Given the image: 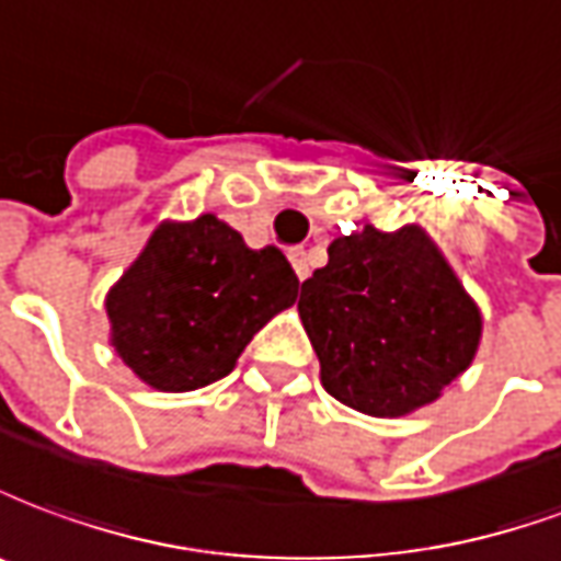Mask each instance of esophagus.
<instances>
[{
  "label": "esophagus",
  "instance_id": "1",
  "mask_svg": "<svg viewBox=\"0 0 561 561\" xmlns=\"http://www.w3.org/2000/svg\"><path fill=\"white\" fill-rule=\"evenodd\" d=\"M289 262H293V268L299 274V280H305V277L311 274V262H308V250L305 248L289 250Z\"/></svg>",
  "mask_w": 561,
  "mask_h": 561
}]
</instances>
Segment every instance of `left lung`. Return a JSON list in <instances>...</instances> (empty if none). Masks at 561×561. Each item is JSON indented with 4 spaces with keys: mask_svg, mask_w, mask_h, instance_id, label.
Returning <instances> with one entry per match:
<instances>
[{
    "mask_svg": "<svg viewBox=\"0 0 561 561\" xmlns=\"http://www.w3.org/2000/svg\"><path fill=\"white\" fill-rule=\"evenodd\" d=\"M299 317L329 396L368 416L432 404L471 365L480 311L420 226L335 238Z\"/></svg>",
    "mask_w": 561,
    "mask_h": 561,
    "instance_id": "obj_1",
    "label": "left lung"
}]
</instances>
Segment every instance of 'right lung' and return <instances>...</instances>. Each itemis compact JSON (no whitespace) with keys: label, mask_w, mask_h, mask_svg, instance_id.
I'll return each instance as SVG.
<instances>
[{"label":"right lung","mask_w":561,"mask_h":561,"mask_svg":"<svg viewBox=\"0 0 561 561\" xmlns=\"http://www.w3.org/2000/svg\"><path fill=\"white\" fill-rule=\"evenodd\" d=\"M296 296L299 277L277 248L250 250L214 214L162 224L105 299L111 344L147 387L190 392L229 375Z\"/></svg>","instance_id":"right-lung-1"}]
</instances>
